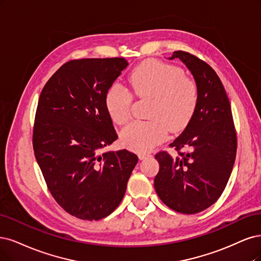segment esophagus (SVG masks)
Here are the masks:
<instances>
[{
    "label": "esophagus",
    "instance_id": "obj_1",
    "mask_svg": "<svg viewBox=\"0 0 261 261\" xmlns=\"http://www.w3.org/2000/svg\"><path fill=\"white\" fill-rule=\"evenodd\" d=\"M150 156H152V155H150V154H145V153H140L139 154V158L141 159V161H143V159H146V158H148Z\"/></svg>",
    "mask_w": 261,
    "mask_h": 261
}]
</instances>
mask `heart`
<instances>
[{
  "label": "heart",
  "instance_id": "1",
  "mask_svg": "<svg viewBox=\"0 0 261 261\" xmlns=\"http://www.w3.org/2000/svg\"><path fill=\"white\" fill-rule=\"evenodd\" d=\"M130 85L141 97H153L149 121H134L120 134L123 145L139 153L149 152L162 143L168 130L183 129L197 105L195 82L184 77L181 68L158 61L139 65L130 74ZM132 96L120 85H114L105 95V106L114 122L123 124L131 115Z\"/></svg>",
  "mask_w": 261,
  "mask_h": 261
}]
</instances>
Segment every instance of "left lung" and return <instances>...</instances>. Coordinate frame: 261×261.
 Here are the masks:
<instances>
[{"instance_id":"obj_1","label":"left lung","mask_w":261,"mask_h":261,"mask_svg":"<svg viewBox=\"0 0 261 261\" xmlns=\"http://www.w3.org/2000/svg\"><path fill=\"white\" fill-rule=\"evenodd\" d=\"M174 58L191 71L198 99L186 129L170 144L179 155H155L159 171L154 187L165 205L193 215L216 203L224 191L237 155V133L230 100L216 71L187 52H173L169 60ZM182 148L186 153L179 152Z\"/></svg>"}]
</instances>
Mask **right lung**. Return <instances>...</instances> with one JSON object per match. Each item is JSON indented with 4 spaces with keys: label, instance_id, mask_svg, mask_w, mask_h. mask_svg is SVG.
I'll return each mask as SVG.
<instances>
[{
    "label": "right lung",
    "instance_id": "right-lung-1",
    "mask_svg": "<svg viewBox=\"0 0 261 261\" xmlns=\"http://www.w3.org/2000/svg\"><path fill=\"white\" fill-rule=\"evenodd\" d=\"M128 65L122 57L70 61L41 92L32 139L36 159L58 205L79 219L111 215L139 161L127 149L103 152L118 138L105 95Z\"/></svg>",
    "mask_w": 261,
    "mask_h": 261
}]
</instances>
